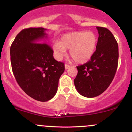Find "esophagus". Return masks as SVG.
Instances as JSON below:
<instances>
[{
	"label": "esophagus",
	"mask_w": 132,
	"mask_h": 132,
	"mask_svg": "<svg viewBox=\"0 0 132 132\" xmlns=\"http://www.w3.org/2000/svg\"><path fill=\"white\" fill-rule=\"evenodd\" d=\"M64 68H65V69H68V68H70V66H69V65L67 64H65V65H64Z\"/></svg>",
	"instance_id": "obj_1"
}]
</instances>
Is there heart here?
<instances>
[{
	"mask_svg": "<svg viewBox=\"0 0 132 132\" xmlns=\"http://www.w3.org/2000/svg\"><path fill=\"white\" fill-rule=\"evenodd\" d=\"M97 37L92 31H81L66 33L61 37L59 42L53 45L56 57L61 59L69 49V55L78 63H86L94 54Z\"/></svg>",
	"mask_w": 132,
	"mask_h": 132,
	"instance_id": "1",
	"label": "heart"
}]
</instances>
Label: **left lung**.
<instances>
[{"mask_svg": "<svg viewBox=\"0 0 132 132\" xmlns=\"http://www.w3.org/2000/svg\"><path fill=\"white\" fill-rule=\"evenodd\" d=\"M99 33L96 50L90 60L77 66L74 80L76 90L86 97H95L103 93L112 81L119 60L118 43L110 30L97 27Z\"/></svg>", "mask_w": 132, "mask_h": 132, "instance_id": "obj_1", "label": "left lung"}]
</instances>
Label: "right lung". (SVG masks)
Masks as SVG:
<instances>
[{"label":"right lung","mask_w":132,"mask_h":132,"mask_svg":"<svg viewBox=\"0 0 132 132\" xmlns=\"http://www.w3.org/2000/svg\"><path fill=\"white\" fill-rule=\"evenodd\" d=\"M46 29L29 28L16 35L10 47V61L13 75L27 95L41 102L52 99L64 71V64L53 57V50L42 41Z\"/></svg>","instance_id":"1"}]
</instances>
